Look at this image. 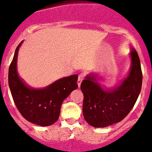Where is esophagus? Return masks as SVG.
<instances>
[{"label": "esophagus", "mask_w": 152, "mask_h": 152, "mask_svg": "<svg viewBox=\"0 0 152 152\" xmlns=\"http://www.w3.org/2000/svg\"><path fill=\"white\" fill-rule=\"evenodd\" d=\"M83 77H84V75H83V73H81L80 75H79V77H78V81H77L78 86H80V85H81V83H82V81H83Z\"/></svg>", "instance_id": "34e87169"}]
</instances>
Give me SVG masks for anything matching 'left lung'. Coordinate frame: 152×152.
Wrapping results in <instances>:
<instances>
[{"mask_svg":"<svg viewBox=\"0 0 152 152\" xmlns=\"http://www.w3.org/2000/svg\"><path fill=\"white\" fill-rule=\"evenodd\" d=\"M130 57L129 75L116 88L104 89L95 74L88 75L82 82L83 116L91 126L104 128L120 122L136 104L142 88V73L139 55L133 48Z\"/></svg>","mask_w":152,"mask_h":152,"instance_id":"obj_1","label":"left lung"}]
</instances>
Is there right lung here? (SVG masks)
Instances as JSON below:
<instances>
[{
  "instance_id": "add662e5",
  "label": "right lung",
  "mask_w": 152,
  "mask_h": 152,
  "mask_svg": "<svg viewBox=\"0 0 152 152\" xmlns=\"http://www.w3.org/2000/svg\"><path fill=\"white\" fill-rule=\"evenodd\" d=\"M22 43L15 50L8 73V83L13 102L26 120L42 126L52 125L59 118L64 100L78 88V76L60 79L45 88H30L19 77L16 70L17 54Z\"/></svg>"
}]
</instances>
